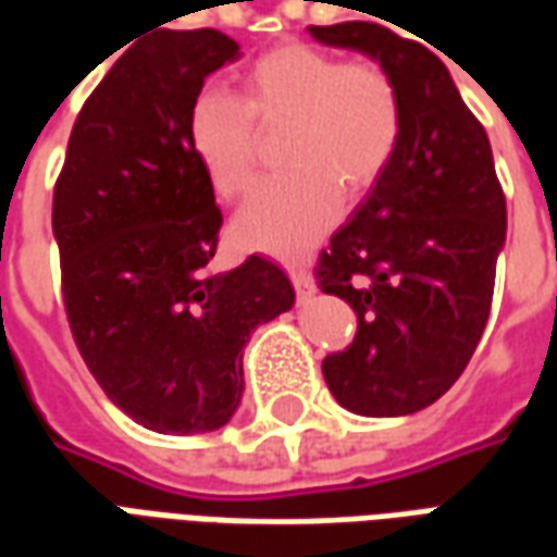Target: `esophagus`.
Segmentation results:
<instances>
[{"instance_id":"esophagus-1","label":"esophagus","mask_w":557,"mask_h":557,"mask_svg":"<svg viewBox=\"0 0 557 557\" xmlns=\"http://www.w3.org/2000/svg\"><path fill=\"white\" fill-rule=\"evenodd\" d=\"M286 271H289V277H292V286H295V292H298V298H310L315 292V283L313 277H310V271L301 265H286Z\"/></svg>"}]
</instances>
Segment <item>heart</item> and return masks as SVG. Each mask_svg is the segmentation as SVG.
<instances>
[{"instance_id": "1", "label": "heart", "mask_w": 557, "mask_h": 557, "mask_svg": "<svg viewBox=\"0 0 557 557\" xmlns=\"http://www.w3.org/2000/svg\"><path fill=\"white\" fill-rule=\"evenodd\" d=\"M406 107L397 77L375 59H349L283 44L242 74V98L199 91L187 139L223 199L250 194L259 139L283 131L280 166L238 211L235 238L250 250L298 256L325 235L343 199L370 194L397 154Z\"/></svg>"}]
</instances>
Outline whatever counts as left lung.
I'll return each mask as SVG.
<instances>
[{
    "mask_svg": "<svg viewBox=\"0 0 557 557\" xmlns=\"http://www.w3.org/2000/svg\"><path fill=\"white\" fill-rule=\"evenodd\" d=\"M397 77L406 107L391 166L319 253L315 283L358 315L355 339L322 361L343 409L397 418L462 375L486 327L507 202L486 131L435 53L379 23L310 26Z\"/></svg>",
    "mask_w": 557,
    "mask_h": 557,
    "instance_id": "8db88e82",
    "label": "left lung"
}]
</instances>
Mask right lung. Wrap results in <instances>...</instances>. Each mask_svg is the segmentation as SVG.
Segmentation results:
<instances>
[{
    "label": "right lung",
    "mask_w": 557,
    "mask_h": 557,
    "mask_svg": "<svg viewBox=\"0 0 557 557\" xmlns=\"http://www.w3.org/2000/svg\"><path fill=\"white\" fill-rule=\"evenodd\" d=\"M218 29H154L79 110L53 190L62 298L83 361L127 418L220 430L242 403L250 331L295 304L283 268L211 274L223 214L187 139L208 74L238 59Z\"/></svg>",
    "instance_id": "right-lung-1"
}]
</instances>
